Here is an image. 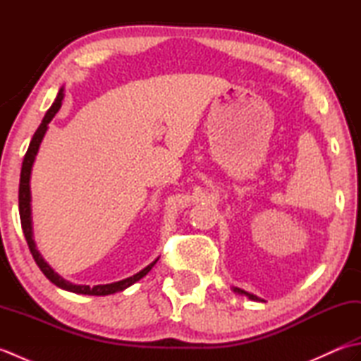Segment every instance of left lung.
Returning <instances> with one entry per match:
<instances>
[{"mask_svg":"<svg viewBox=\"0 0 361 361\" xmlns=\"http://www.w3.org/2000/svg\"><path fill=\"white\" fill-rule=\"evenodd\" d=\"M233 290L235 291V293H239V295H245V296H248V298L251 299V301H262V299H260V298H257L256 295H252V293H248V291H245V290H242V288H237V287H234Z\"/></svg>","mask_w":361,"mask_h":361,"instance_id":"1","label":"left lung"}]
</instances>
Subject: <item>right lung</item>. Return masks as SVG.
Listing matches in <instances>:
<instances>
[{
    "label": "right lung",
    "instance_id": "right-lung-1",
    "mask_svg": "<svg viewBox=\"0 0 361 361\" xmlns=\"http://www.w3.org/2000/svg\"><path fill=\"white\" fill-rule=\"evenodd\" d=\"M63 88L59 90V94L56 97V101L51 105V109L46 111L44 118L42 121L40 127L37 128V132L34 133L32 140H30L29 144V149L25 155V159H23V166H21V175H20V189H18V208H20V220H21V228H23V233H25L26 237V242H27V247L30 250V255H32L35 264L38 265V268L43 271V274L48 278L52 283H56L57 287L68 290V291H73V293H78V295H91V296H106V295H113L116 293V291H122L126 290L127 287L133 286L135 282L140 281L141 278H144L145 274H147L153 265L157 264V260H153L150 265H147L141 270L140 273H136L133 276H130L127 279H122L118 282H113V283H104V286H94V287H90V286H78V283H73L70 281L63 279L62 276L57 274L56 271L52 270V268L44 262V259L42 257L40 252L35 248V242H34V233H32V217H30V186H29V181H30V171H32V166H34V161L37 157V152L40 149V144L43 136L46 133V130H48V124L52 121V118L56 116V113L60 110V106H62V101H63Z\"/></svg>",
    "mask_w": 361,
    "mask_h": 361
}]
</instances>
